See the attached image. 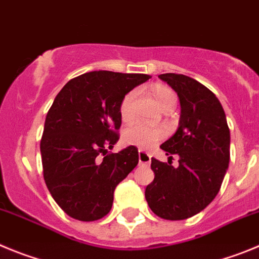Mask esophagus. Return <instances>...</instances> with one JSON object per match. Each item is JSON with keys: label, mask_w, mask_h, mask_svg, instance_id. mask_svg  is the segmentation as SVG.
I'll return each mask as SVG.
<instances>
[{"label": "esophagus", "mask_w": 259, "mask_h": 259, "mask_svg": "<svg viewBox=\"0 0 259 259\" xmlns=\"http://www.w3.org/2000/svg\"><path fill=\"white\" fill-rule=\"evenodd\" d=\"M138 157H139V164L148 165L151 162V155L150 153L144 152L143 150L138 151Z\"/></svg>", "instance_id": "1"}]
</instances>
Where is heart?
<instances>
[{"label":"heart","instance_id":"b5f03b06","mask_svg":"<svg viewBox=\"0 0 259 259\" xmlns=\"http://www.w3.org/2000/svg\"><path fill=\"white\" fill-rule=\"evenodd\" d=\"M152 94L156 102L162 109L174 107L177 103V95L173 90L167 86L156 83L152 86ZM135 101H137V93L130 92L122 98L120 103V116L124 122H132L137 116V108H135ZM166 135V132L161 127H152L148 125L137 124L130 125L124 130V141L125 143L133 144L139 148H151L155 146L158 141H161Z\"/></svg>","mask_w":259,"mask_h":259}]
</instances>
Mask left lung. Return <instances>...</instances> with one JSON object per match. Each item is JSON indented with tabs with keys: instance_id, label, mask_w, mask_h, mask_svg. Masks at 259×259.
<instances>
[{
	"instance_id": "obj_1",
	"label": "left lung",
	"mask_w": 259,
	"mask_h": 259,
	"mask_svg": "<svg viewBox=\"0 0 259 259\" xmlns=\"http://www.w3.org/2000/svg\"><path fill=\"white\" fill-rule=\"evenodd\" d=\"M158 78L181 102L178 129L160 146L169 160L178 156L179 165L152 158L155 179L144 195L160 218L187 220L204 210L220 192L230 162V129L222 104L206 86L185 74L164 73Z\"/></svg>"
}]
</instances>
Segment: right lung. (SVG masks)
I'll use <instances>...</instances> for the list:
<instances>
[{"mask_svg":"<svg viewBox=\"0 0 259 259\" xmlns=\"http://www.w3.org/2000/svg\"><path fill=\"white\" fill-rule=\"evenodd\" d=\"M150 78L88 72L69 80L55 97L39 143L44 179L53 199L74 220L92 222L107 215L116 186L138 164L137 147L108 150L120 138L122 98Z\"/></svg>","mask_w":259,"mask_h":259,"instance_id":"add662e5","label":"right lung"}]
</instances>
